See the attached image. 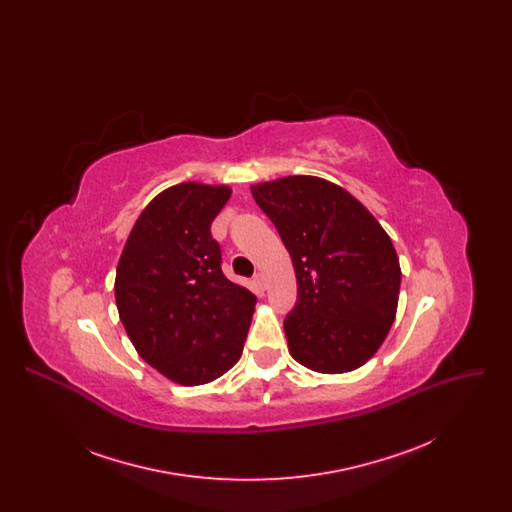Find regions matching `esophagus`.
<instances>
[{
	"instance_id": "esophagus-1",
	"label": "esophagus",
	"mask_w": 512,
	"mask_h": 512,
	"mask_svg": "<svg viewBox=\"0 0 512 512\" xmlns=\"http://www.w3.org/2000/svg\"><path fill=\"white\" fill-rule=\"evenodd\" d=\"M253 282L257 284V288H259V290H263V292L267 290V280H265V276H263L261 272H257V274L253 276Z\"/></svg>"
}]
</instances>
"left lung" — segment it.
<instances>
[{"mask_svg": "<svg viewBox=\"0 0 512 512\" xmlns=\"http://www.w3.org/2000/svg\"><path fill=\"white\" fill-rule=\"evenodd\" d=\"M292 257L297 301L284 320L293 359L315 372L355 370L390 332L401 268L365 205L317 176L251 186Z\"/></svg>", "mask_w": 512, "mask_h": 512, "instance_id": "left-lung-1", "label": "left lung"}]
</instances>
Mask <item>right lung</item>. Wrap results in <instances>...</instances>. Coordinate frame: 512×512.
I'll list each match as a JSON object with an SVG mask.
<instances>
[{"label": "right lung", "mask_w": 512, "mask_h": 512, "mask_svg": "<svg viewBox=\"0 0 512 512\" xmlns=\"http://www.w3.org/2000/svg\"><path fill=\"white\" fill-rule=\"evenodd\" d=\"M228 186L184 182L136 220L117 265L122 326L147 365L182 386L217 380L242 357L257 297L222 274L211 222Z\"/></svg>", "instance_id": "obj_1"}]
</instances>
